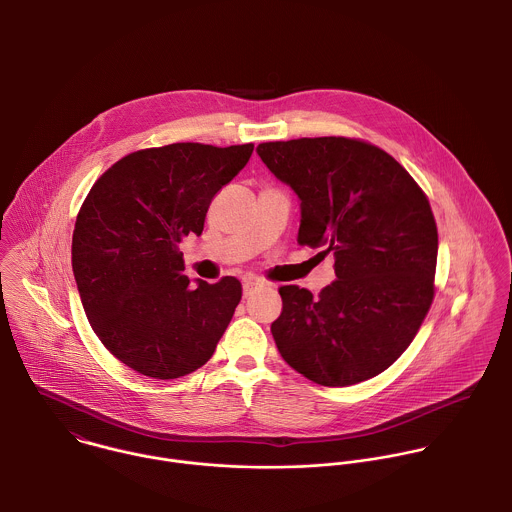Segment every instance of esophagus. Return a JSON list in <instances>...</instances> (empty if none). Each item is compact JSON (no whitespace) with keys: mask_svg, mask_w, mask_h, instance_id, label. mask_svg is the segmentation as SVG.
I'll return each mask as SVG.
<instances>
[{"mask_svg":"<svg viewBox=\"0 0 512 512\" xmlns=\"http://www.w3.org/2000/svg\"><path fill=\"white\" fill-rule=\"evenodd\" d=\"M258 286H260V282H258V280H246V282L242 284V293H244V297L252 295Z\"/></svg>","mask_w":512,"mask_h":512,"instance_id":"esophagus-1","label":"esophagus"}]
</instances>
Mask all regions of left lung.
I'll return each mask as SVG.
<instances>
[{
  "mask_svg": "<svg viewBox=\"0 0 512 512\" xmlns=\"http://www.w3.org/2000/svg\"><path fill=\"white\" fill-rule=\"evenodd\" d=\"M256 151L301 201L297 242L335 256L337 280L317 297L280 288V355L321 386L380 374L408 349L434 299L438 228L424 191L361 140L301 138Z\"/></svg>",
  "mask_w": 512,
  "mask_h": 512,
  "instance_id": "1",
  "label": "left lung"
}]
</instances>
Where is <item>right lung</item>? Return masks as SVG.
I'll list each match as a JSON object with an SVG mask.
<instances>
[{
  "instance_id": "add662e5",
  "label": "right lung",
  "mask_w": 512,
  "mask_h": 512,
  "mask_svg": "<svg viewBox=\"0 0 512 512\" xmlns=\"http://www.w3.org/2000/svg\"><path fill=\"white\" fill-rule=\"evenodd\" d=\"M252 144H171L116 161L90 189L73 232V274L90 327L124 365L179 378L205 365L242 297L236 278L183 274V236H201L213 197Z\"/></svg>"
}]
</instances>
